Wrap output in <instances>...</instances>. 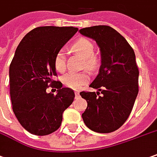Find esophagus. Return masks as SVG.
I'll use <instances>...</instances> for the list:
<instances>
[{
  "instance_id": "34e87169",
  "label": "esophagus",
  "mask_w": 157,
  "mask_h": 157,
  "mask_svg": "<svg viewBox=\"0 0 157 157\" xmlns=\"http://www.w3.org/2000/svg\"><path fill=\"white\" fill-rule=\"evenodd\" d=\"M75 98L77 99L78 97H80V92L79 91H76V92L75 93Z\"/></svg>"
}]
</instances>
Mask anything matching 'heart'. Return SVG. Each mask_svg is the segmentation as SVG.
I'll list each match as a JSON object with an SVG mask.
<instances>
[{
    "mask_svg": "<svg viewBox=\"0 0 157 157\" xmlns=\"http://www.w3.org/2000/svg\"><path fill=\"white\" fill-rule=\"evenodd\" d=\"M73 50L84 57L83 66L90 71H94L100 65V61L95 54V46L94 43L87 38L78 39L73 44ZM54 68L58 73H64L66 70V56L63 51H58L54 57ZM89 81V75L86 72L69 73L63 78V82L69 88L78 90Z\"/></svg>",
    "mask_w": 157,
    "mask_h": 157,
    "instance_id": "heart-1",
    "label": "heart"
}]
</instances>
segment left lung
Instances as JSON below:
<instances>
[{"instance_id": "8db88e82", "label": "left lung", "mask_w": 157, "mask_h": 157, "mask_svg": "<svg viewBox=\"0 0 157 157\" xmlns=\"http://www.w3.org/2000/svg\"><path fill=\"white\" fill-rule=\"evenodd\" d=\"M80 33L94 39L101 52L100 73L90 85L99 92L80 93L87 102L83 121L94 132H114L127 120L138 94L135 52L126 39L108 25L86 27Z\"/></svg>"}]
</instances>
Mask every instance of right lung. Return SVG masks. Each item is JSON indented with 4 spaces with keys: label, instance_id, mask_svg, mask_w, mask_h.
Masks as SVG:
<instances>
[{
    "label": "right lung",
    "instance_id": "add662e5",
    "mask_svg": "<svg viewBox=\"0 0 157 157\" xmlns=\"http://www.w3.org/2000/svg\"><path fill=\"white\" fill-rule=\"evenodd\" d=\"M78 31L73 26H39L25 35L16 49L9 68L12 107L27 132L45 136L60 127L63 113L75 99L73 89L62 87L54 57ZM51 86L58 94H48Z\"/></svg>",
    "mask_w": 157,
    "mask_h": 157
}]
</instances>
